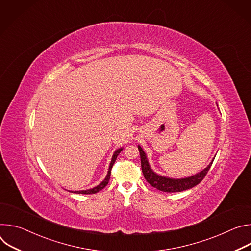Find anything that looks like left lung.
<instances>
[{
    "label": "left lung",
    "mask_w": 251,
    "mask_h": 251,
    "mask_svg": "<svg viewBox=\"0 0 251 251\" xmlns=\"http://www.w3.org/2000/svg\"><path fill=\"white\" fill-rule=\"evenodd\" d=\"M139 152H140V157H141V167H142V172L143 175H144V177L146 178V181L154 188H156L159 191L166 192V193H176V192H182L186 191L189 189L194 188L195 186L199 185L202 180L203 177L206 176L208 170L211 167V163L201 172L199 174L185 177V178H170L166 176H162L157 175L152 171V169L149 166L146 154L144 151L142 150L140 146H138Z\"/></svg>",
    "instance_id": "obj_1"
}]
</instances>
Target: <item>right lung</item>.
I'll return each instance as SVG.
<instances>
[{"label": "right lung", "mask_w": 251, "mask_h": 251, "mask_svg": "<svg viewBox=\"0 0 251 251\" xmlns=\"http://www.w3.org/2000/svg\"><path fill=\"white\" fill-rule=\"evenodd\" d=\"M121 151H122V148L118 149V150L114 153V155H113V157H112V160H111V163H110V166H109L108 174H107L106 177L104 178V181H103L101 184H99L97 187H95V188H93V189L86 190V191H77V192H75V193H76V194H82V195H92V194H96V193H98L99 191H101L102 189H104V188L107 186V184L109 183L110 176H111V169H112V167H113V165H114V163H115V161H116V159H117V156L120 154ZM73 193H74V192H73Z\"/></svg>", "instance_id": "1"}]
</instances>
